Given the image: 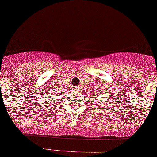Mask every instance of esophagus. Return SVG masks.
Segmentation results:
<instances>
[{
    "instance_id": "34e87169",
    "label": "esophagus",
    "mask_w": 157,
    "mask_h": 157,
    "mask_svg": "<svg viewBox=\"0 0 157 157\" xmlns=\"http://www.w3.org/2000/svg\"><path fill=\"white\" fill-rule=\"evenodd\" d=\"M75 90H77V91L79 90V87H75Z\"/></svg>"
}]
</instances>
